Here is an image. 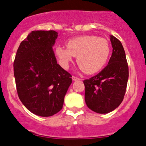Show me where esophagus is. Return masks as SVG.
<instances>
[{"label": "esophagus", "mask_w": 146, "mask_h": 146, "mask_svg": "<svg viewBox=\"0 0 146 146\" xmlns=\"http://www.w3.org/2000/svg\"><path fill=\"white\" fill-rule=\"evenodd\" d=\"M72 80H73V81H77V80H80V79L79 78H77V77H75V76H73L72 77Z\"/></svg>", "instance_id": "1"}]
</instances>
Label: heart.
Listing matches in <instances>:
<instances>
[{"mask_svg":"<svg viewBox=\"0 0 146 146\" xmlns=\"http://www.w3.org/2000/svg\"><path fill=\"white\" fill-rule=\"evenodd\" d=\"M67 48L58 46L56 53L62 66L65 69L74 57H78L79 66L86 73L92 74L98 72L104 66L110 54L108 41L95 36H82L70 40Z\"/></svg>","mask_w":146,"mask_h":146,"instance_id":"b5f03b06","label":"heart"}]
</instances>
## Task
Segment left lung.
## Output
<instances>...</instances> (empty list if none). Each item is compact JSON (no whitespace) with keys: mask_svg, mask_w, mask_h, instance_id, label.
I'll use <instances>...</instances> for the list:
<instances>
[{"mask_svg":"<svg viewBox=\"0 0 146 146\" xmlns=\"http://www.w3.org/2000/svg\"><path fill=\"white\" fill-rule=\"evenodd\" d=\"M113 53L108 65L98 75L84 80L85 102L95 113H108L123 101L128 79V66L121 42L110 36Z\"/></svg>","mask_w":146,"mask_h":146,"instance_id":"obj_1","label":"left lung"}]
</instances>
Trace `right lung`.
Wrapping results in <instances>:
<instances>
[{
	"mask_svg": "<svg viewBox=\"0 0 146 146\" xmlns=\"http://www.w3.org/2000/svg\"><path fill=\"white\" fill-rule=\"evenodd\" d=\"M55 31H33L21 42L14 62L18 95L30 112L50 117L62 108L71 75L57 63Z\"/></svg>",
	"mask_w": 146,
	"mask_h": 146,
	"instance_id": "obj_1",
	"label": "right lung"
}]
</instances>
